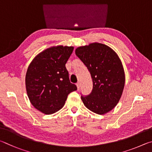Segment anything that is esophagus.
<instances>
[{"instance_id": "obj_1", "label": "esophagus", "mask_w": 152, "mask_h": 152, "mask_svg": "<svg viewBox=\"0 0 152 152\" xmlns=\"http://www.w3.org/2000/svg\"><path fill=\"white\" fill-rule=\"evenodd\" d=\"M76 86H77V89L79 90V89H80V83H77L76 84Z\"/></svg>"}]
</instances>
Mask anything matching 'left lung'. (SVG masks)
Instances as JSON below:
<instances>
[{
	"label": "left lung",
	"mask_w": 152,
	"mask_h": 152,
	"mask_svg": "<svg viewBox=\"0 0 152 152\" xmlns=\"http://www.w3.org/2000/svg\"><path fill=\"white\" fill-rule=\"evenodd\" d=\"M75 54L88 69L93 89L81 100L90 111L103 115L115 107L125 86V73L118 55L110 47L94 42L77 48Z\"/></svg>",
	"instance_id": "obj_1"
}]
</instances>
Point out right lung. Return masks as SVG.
<instances>
[{
	"mask_svg": "<svg viewBox=\"0 0 152 152\" xmlns=\"http://www.w3.org/2000/svg\"><path fill=\"white\" fill-rule=\"evenodd\" d=\"M73 47H52L37 55L25 77L26 89L31 104L45 114H53L65 105L68 95L77 90L69 81L65 64Z\"/></svg>",
	"mask_w": 152,
	"mask_h": 152,
	"instance_id": "1",
	"label": "right lung"
}]
</instances>
